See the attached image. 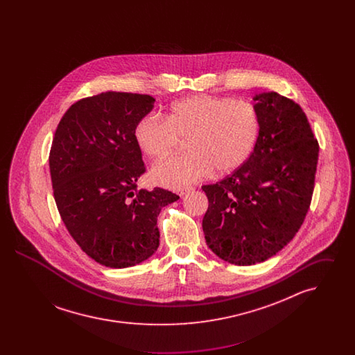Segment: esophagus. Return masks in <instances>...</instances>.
<instances>
[{
    "label": "esophagus",
    "instance_id": "esophagus-1",
    "mask_svg": "<svg viewBox=\"0 0 355 355\" xmlns=\"http://www.w3.org/2000/svg\"><path fill=\"white\" fill-rule=\"evenodd\" d=\"M193 190H194L193 187H184V189H180V190H178V194H180V196H185V194L193 191Z\"/></svg>",
    "mask_w": 355,
    "mask_h": 355
}]
</instances>
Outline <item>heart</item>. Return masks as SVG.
Returning a JSON list of instances; mask_svg holds the SVG:
<instances>
[{
  "mask_svg": "<svg viewBox=\"0 0 355 355\" xmlns=\"http://www.w3.org/2000/svg\"><path fill=\"white\" fill-rule=\"evenodd\" d=\"M259 122L252 103L196 94L174 102L166 113L145 116L135 126V144L152 159L166 157L178 138L187 154L170 157L150 171L155 185L180 189L207 177L213 169L227 174L241 168L253 152Z\"/></svg>",
  "mask_w": 355,
  "mask_h": 355,
  "instance_id": "obj_1",
  "label": "heart"
}]
</instances>
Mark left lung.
Wrapping results in <instances>:
<instances>
[{
	"mask_svg": "<svg viewBox=\"0 0 355 355\" xmlns=\"http://www.w3.org/2000/svg\"><path fill=\"white\" fill-rule=\"evenodd\" d=\"M259 132L249 159L217 184L203 185L209 249L249 266L294 238L311 202L320 146L298 103L275 92L253 97Z\"/></svg>",
	"mask_w": 355,
	"mask_h": 355,
	"instance_id": "1",
	"label": "left lung"
}]
</instances>
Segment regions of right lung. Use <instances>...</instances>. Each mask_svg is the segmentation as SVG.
I'll list each match as a JSON object with an SVG mask.
<instances>
[{
    "label": "right lung",
    "mask_w": 355,
    "mask_h": 355,
    "mask_svg": "<svg viewBox=\"0 0 355 355\" xmlns=\"http://www.w3.org/2000/svg\"><path fill=\"white\" fill-rule=\"evenodd\" d=\"M152 96L106 92L71 105L49 155L57 209L70 236L92 259L123 269L150 258L159 245L157 217L180 197L138 190L145 173L135 123L154 107Z\"/></svg>",
    "instance_id": "add662e5"
}]
</instances>
